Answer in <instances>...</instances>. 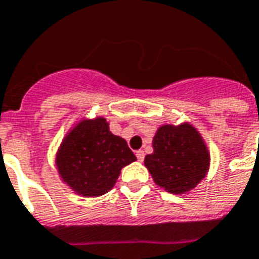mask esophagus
<instances>
[{
    "instance_id": "34e87169",
    "label": "esophagus",
    "mask_w": 259,
    "mask_h": 259,
    "mask_svg": "<svg viewBox=\"0 0 259 259\" xmlns=\"http://www.w3.org/2000/svg\"><path fill=\"white\" fill-rule=\"evenodd\" d=\"M136 155H137V158H138V161H140V162H142V161H144V158H145L144 150H137Z\"/></svg>"
}]
</instances>
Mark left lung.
Here are the masks:
<instances>
[{
	"mask_svg": "<svg viewBox=\"0 0 259 259\" xmlns=\"http://www.w3.org/2000/svg\"><path fill=\"white\" fill-rule=\"evenodd\" d=\"M210 162L209 148L190 122L159 126L153 137V153L145 157L154 184L176 195L197 188L207 176Z\"/></svg>",
	"mask_w": 259,
	"mask_h": 259,
	"instance_id": "1",
	"label": "left lung"
}]
</instances>
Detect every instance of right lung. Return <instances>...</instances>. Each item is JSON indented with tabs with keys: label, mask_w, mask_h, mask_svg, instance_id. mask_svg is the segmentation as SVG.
Wrapping results in <instances>:
<instances>
[{
	"label": "right lung",
	"mask_w": 259,
	"mask_h": 259,
	"mask_svg": "<svg viewBox=\"0 0 259 259\" xmlns=\"http://www.w3.org/2000/svg\"><path fill=\"white\" fill-rule=\"evenodd\" d=\"M137 157L122 137L114 136L104 117L78 119L56 151L61 181L74 194L100 197L114 188L121 170Z\"/></svg>",
	"instance_id": "add662e5"
}]
</instances>
